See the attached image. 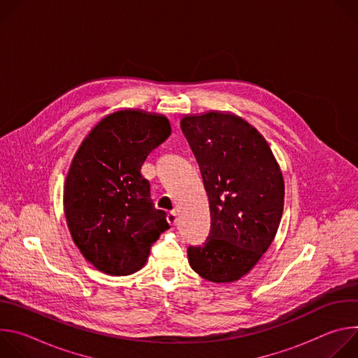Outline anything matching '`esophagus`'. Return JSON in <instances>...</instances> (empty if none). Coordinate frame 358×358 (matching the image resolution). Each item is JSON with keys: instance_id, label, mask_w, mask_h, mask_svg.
<instances>
[{"instance_id": "esophagus-1", "label": "esophagus", "mask_w": 358, "mask_h": 358, "mask_svg": "<svg viewBox=\"0 0 358 358\" xmlns=\"http://www.w3.org/2000/svg\"><path fill=\"white\" fill-rule=\"evenodd\" d=\"M167 221L171 224V225H176L177 224V213L176 211H170L167 214Z\"/></svg>"}]
</instances>
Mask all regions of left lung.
Segmentation results:
<instances>
[{
  "instance_id": "obj_1",
  "label": "left lung",
  "mask_w": 358,
  "mask_h": 358,
  "mask_svg": "<svg viewBox=\"0 0 358 358\" xmlns=\"http://www.w3.org/2000/svg\"><path fill=\"white\" fill-rule=\"evenodd\" d=\"M181 130L208 194L211 229L187 249L191 268L214 283L239 280L268 250L278 232L285 181L264 136L239 116L187 115Z\"/></svg>"
}]
</instances>
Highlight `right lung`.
<instances>
[{
    "label": "right lung",
    "mask_w": 358,
    "mask_h": 358,
    "mask_svg": "<svg viewBox=\"0 0 358 358\" xmlns=\"http://www.w3.org/2000/svg\"><path fill=\"white\" fill-rule=\"evenodd\" d=\"M170 134L167 117L126 109L101 119L79 145L65 180L64 208L73 242L97 271L137 272L170 228L140 171Z\"/></svg>",
    "instance_id": "right-lung-1"
}]
</instances>
